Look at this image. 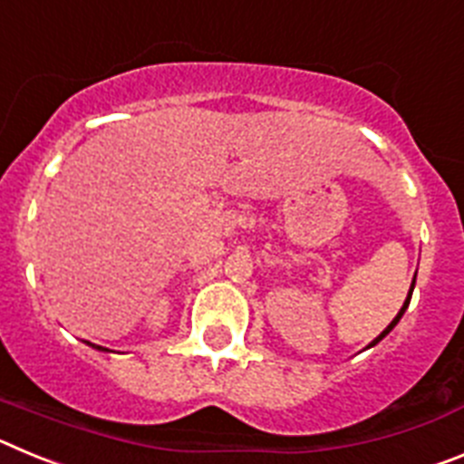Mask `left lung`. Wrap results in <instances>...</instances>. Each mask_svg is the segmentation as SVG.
<instances>
[{
    "instance_id": "1",
    "label": "left lung",
    "mask_w": 464,
    "mask_h": 464,
    "mask_svg": "<svg viewBox=\"0 0 464 464\" xmlns=\"http://www.w3.org/2000/svg\"><path fill=\"white\" fill-rule=\"evenodd\" d=\"M413 285H416V276H413V281H411V288H409V295H407V299H404V304H401V309H400V311H397V315H395V318H392V321H391V325L385 327V330H383V332H381L379 337H376V339H374V342H372V343H370V346H367V348L376 346V343H379V342H381V339H383V337H385V334H388V332H391V330H392V327H395V325H397V323H400V318H401V315H404V311H407V306H409V299H411V293H413Z\"/></svg>"
}]
</instances>
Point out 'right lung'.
I'll return each instance as SVG.
<instances>
[{
	"mask_svg": "<svg viewBox=\"0 0 464 464\" xmlns=\"http://www.w3.org/2000/svg\"><path fill=\"white\" fill-rule=\"evenodd\" d=\"M88 343V346H92V348H97V351H109V348H104V346H97V343H90V342H85Z\"/></svg>",
	"mask_w": 464,
	"mask_h": 464,
	"instance_id": "add662e5",
	"label": "right lung"
}]
</instances>
